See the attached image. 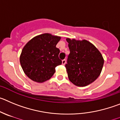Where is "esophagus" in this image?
Here are the masks:
<instances>
[{
	"label": "esophagus",
	"instance_id": "1",
	"mask_svg": "<svg viewBox=\"0 0 120 120\" xmlns=\"http://www.w3.org/2000/svg\"><path fill=\"white\" fill-rule=\"evenodd\" d=\"M66 60L65 59H64V60H62V64L64 65V64H66Z\"/></svg>",
	"mask_w": 120,
	"mask_h": 120
}]
</instances>
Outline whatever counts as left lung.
<instances>
[{
  "label": "left lung",
  "instance_id": "8db88e82",
  "mask_svg": "<svg viewBox=\"0 0 120 120\" xmlns=\"http://www.w3.org/2000/svg\"><path fill=\"white\" fill-rule=\"evenodd\" d=\"M70 54L65 66L71 82L85 87L94 81L100 75L104 59L93 44L87 40L66 39Z\"/></svg>",
  "mask_w": 120,
  "mask_h": 120
}]
</instances>
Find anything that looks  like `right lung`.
Segmentation results:
<instances>
[{
  "instance_id": "add662e5",
  "label": "right lung",
  "mask_w": 120,
  "mask_h": 120,
  "mask_svg": "<svg viewBox=\"0 0 120 120\" xmlns=\"http://www.w3.org/2000/svg\"><path fill=\"white\" fill-rule=\"evenodd\" d=\"M61 37L44 33L30 40L23 47L20 57L21 68L33 81L44 82L52 77L56 66L61 64L60 49L56 47Z\"/></svg>"
}]
</instances>
